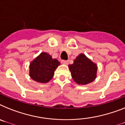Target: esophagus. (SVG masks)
<instances>
[{
	"label": "esophagus",
	"mask_w": 125,
	"mask_h": 125,
	"mask_svg": "<svg viewBox=\"0 0 125 125\" xmlns=\"http://www.w3.org/2000/svg\"><path fill=\"white\" fill-rule=\"evenodd\" d=\"M62 63H63V64H65V65H67L68 63H69V61L62 60Z\"/></svg>",
	"instance_id": "1"
}]
</instances>
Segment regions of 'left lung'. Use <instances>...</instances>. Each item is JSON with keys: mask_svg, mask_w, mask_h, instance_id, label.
Masks as SVG:
<instances>
[{"mask_svg": "<svg viewBox=\"0 0 125 125\" xmlns=\"http://www.w3.org/2000/svg\"><path fill=\"white\" fill-rule=\"evenodd\" d=\"M69 67L72 78L78 84H87L96 78L97 66L84 54L77 56Z\"/></svg>", "mask_w": 125, "mask_h": 125, "instance_id": "8db88e82", "label": "left lung"}]
</instances>
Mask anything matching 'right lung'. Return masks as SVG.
I'll use <instances>...</instances> for the list:
<instances>
[{"label":"right lung","mask_w":125,"mask_h":125,"mask_svg":"<svg viewBox=\"0 0 125 125\" xmlns=\"http://www.w3.org/2000/svg\"><path fill=\"white\" fill-rule=\"evenodd\" d=\"M60 63L46 53H41L30 64V76L37 82L46 83L53 78Z\"/></svg>","instance_id":"right-lung-1"}]
</instances>
